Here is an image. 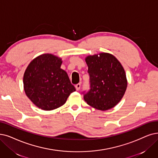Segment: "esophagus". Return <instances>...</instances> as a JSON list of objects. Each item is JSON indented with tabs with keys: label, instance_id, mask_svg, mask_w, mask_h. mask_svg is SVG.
Returning <instances> with one entry per match:
<instances>
[{
	"label": "esophagus",
	"instance_id": "obj_1",
	"mask_svg": "<svg viewBox=\"0 0 158 158\" xmlns=\"http://www.w3.org/2000/svg\"><path fill=\"white\" fill-rule=\"evenodd\" d=\"M80 86H81V83H79V84H78L76 85H75L76 89H77V91H78V90L80 89Z\"/></svg>",
	"mask_w": 158,
	"mask_h": 158
}]
</instances>
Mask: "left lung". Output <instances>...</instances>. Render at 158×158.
I'll return each mask as SVG.
<instances>
[{
	"label": "left lung",
	"instance_id": "obj_1",
	"mask_svg": "<svg viewBox=\"0 0 158 158\" xmlns=\"http://www.w3.org/2000/svg\"><path fill=\"white\" fill-rule=\"evenodd\" d=\"M89 74L90 89L84 91L87 104L106 111L115 106L124 96L127 87L124 69L114 56L100 53L85 58Z\"/></svg>",
	"mask_w": 158,
	"mask_h": 158
}]
</instances>
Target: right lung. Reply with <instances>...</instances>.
Wrapping results in <instances>:
<instances>
[{
    "instance_id": "right-lung-1",
    "label": "right lung",
    "mask_w": 158,
    "mask_h": 158,
    "mask_svg": "<svg viewBox=\"0 0 158 158\" xmlns=\"http://www.w3.org/2000/svg\"><path fill=\"white\" fill-rule=\"evenodd\" d=\"M60 58L42 54L31 61L23 77L27 96L41 110L50 111L64 105L76 91L67 73L61 69Z\"/></svg>"
}]
</instances>
